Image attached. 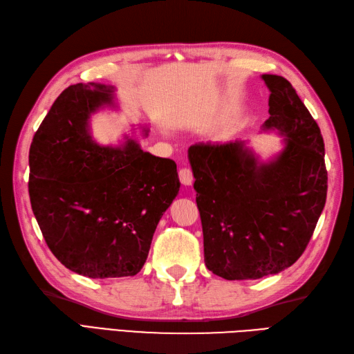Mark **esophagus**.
I'll return each instance as SVG.
<instances>
[{
    "instance_id": "1",
    "label": "esophagus",
    "mask_w": 354,
    "mask_h": 354,
    "mask_svg": "<svg viewBox=\"0 0 354 354\" xmlns=\"http://www.w3.org/2000/svg\"><path fill=\"white\" fill-rule=\"evenodd\" d=\"M193 171H192V169H188V167H183V169H179V180H180V184L183 185H192L193 184Z\"/></svg>"
}]
</instances>
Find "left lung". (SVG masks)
I'll return each instance as SVG.
<instances>
[{"mask_svg":"<svg viewBox=\"0 0 354 354\" xmlns=\"http://www.w3.org/2000/svg\"><path fill=\"white\" fill-rule=\"evenodd\" d=\"M269 95L265 130L284 149L259 161L243 142L188 148L203 229L205 265L224 279H257L302 256L326 203L328 170L319 125L287 79L263 75Z\"/></svg>","mask_w":354,"mask_h":354,"instance_id":"1","label":"left lung"}]
</instances>
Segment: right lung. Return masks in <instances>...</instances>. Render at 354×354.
Wrapping results in <instances>:
<instances>
[{
	"label": "right lung",
	"instance_id": "add662e5",
	"mask_svg": "<svg viewBox=\"0 0 354 354\" xmlns=\"http://www.w3.org/2000/svg\"><path fill=\"white\" fill-rule=\"evenodd\" d=\"M113 93L103 84L70 85L30 148V201L43 238L62 265L88 278L138 274L180 185L174 160L145 152L129 136L121 147L93 139L89 118L116 107Z\"/></svg>",
	"mask_w": 354,
	"mask_h": 354
}]
</instances>
